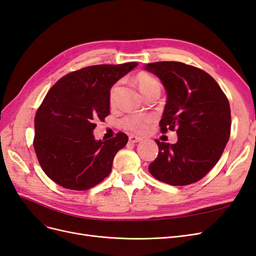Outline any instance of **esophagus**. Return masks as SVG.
Listing matches in <instances>:
<instances>
[{"mask_svg":"<svg viewBox=\"0 0 256 256\" xmlns=\"http://www.w3.org/2000/svg\"><path fill=\"white\" fill-rule=\"evenodd\" d=\"M142 138H138V136H129V142L131 143H138V142H141Z\"/></svg>","mask_w":256,"mask_h":256,"instance_id":"1","label":"esophagus"}]
</instances>
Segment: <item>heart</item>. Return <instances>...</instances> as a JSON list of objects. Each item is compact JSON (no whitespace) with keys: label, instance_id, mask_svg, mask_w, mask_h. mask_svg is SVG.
<instances>
[{"label":"heart","instance_id":"1","mask_svg":"<svg viewBox=\"0 0 256 256\" xmlns=\"http://www.w3.org/2000/svg\"><path fill=\"white\" fill-rule=\"evenodd\" d=\"M136 82L144 96H146L147 94H150V92H154V90H161L160 83L156 79H154V76L147 74L145 72H141V74H136ZM118 86H120V82L115 83L110 90L109 102H110L111 106H113L115 104V97H116V94H118ZM152 120V118L150 115L130 114L122 120V124L124 127L131 130V131H134V132H138V134H142L147 129V127H148Z\"/></svg>","mask_w":256,"mask_h":256}]
</instances>
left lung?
<instances>
[{
	"instance_id": "obj_1",
	"label": "left lung",
	"mask_w": 256,
	"mask_h": 256,
	"mask_svg": "<svg viewBox=\"0 0 256 256\" xmlns=\"http://www.w3.org/2000/svg\"><path fill=\"white\" fill-rule=\"evenodd\" d=\"M144 69L157 76L166 92L161 131L177 129L178 136L175 144L156 140L159 154L150 173L171 186L196 182L216 164L228 142V100L202 69L180 62H157Z\"/></svg>"
}]
</instances>
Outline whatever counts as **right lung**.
Here are the masks:
<instances>
[{"label":"right lung","instance_id":"obj_1","mask_svg":"<svg viewBox=\"0 0 256 256\" xmlns=\"http://www.w3.org/2000/svg\"><path fill=\"white\" fill-rule=\"evenodd\" d=\"M138 66L95 65L60 78L46 95L35 115L34 150L44 172L70 190H88L111 173L116 152L128 142L115 138L96 140L97 120L110 114L113 85Z\"/></svg>","mask_w":256,"mask_h":256}]
</instances>
